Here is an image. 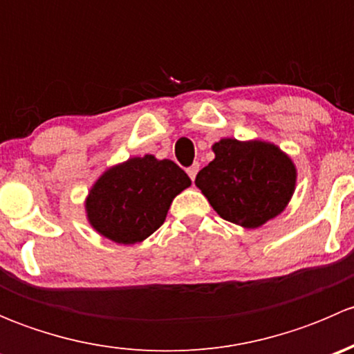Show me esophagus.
<instances>
[{
  "instance_id": "esophagus-1",
  "label": "esophagus",
  "mask_w": 354,
  "mask_h": 354,
  "mask_svg": "<svg viewBox=\"0 0 354 354\" xmlns=\"http://www.w3.org/2000/svg\"><path fill=\"white\" fill-rule=\"evenodd\" d=\"M188 176L192 178V181H195V178H197V173H198V164H194V166H190L187 169Z\"/></svg>"
}]
</instances>
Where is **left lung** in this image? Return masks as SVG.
Returning <instances> with one entry per match:
<instances>
[{"mask_svg":"<svg viewBox=\"0 0 354 354\" xmlns=\"http://www.w3.org/2000/svg\"><path fill=\"white\" fill-rule=\"evenodd\" d=\"M216 157L195 185L223 219L255 230L279 216L295 194L296 166L286 152L263 140L221 138Z\"/></svg>","mask_w":354,"mask_h":354,"instance_id":"left-lung-1","label":"left lung"}]
</instances>
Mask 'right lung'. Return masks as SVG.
I'll return each instance as SVG.
<instances>
[{
    "label": "right lung",
    "instance_id": "obj_1",
    "mask_svg": "<svg viewBox=\"0 0 354 354\" xmlns=\"http://www.w3.org/2000/svg\"><path fill=\"white\" fill-rule=\"evenodd\" d=\"M190 185L173 160L130 157L108 167L92 185L85 198L87 221L114 243H140L162 226L174 197Z\"/></svg>",
    "mask_w": 354,
    "mask_h": 354
}]
</instances>
